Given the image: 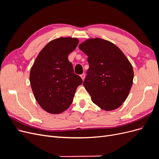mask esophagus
<instances>
[{"label": "esophagus", "mask_w": 159, "mask_h": 159, "mask_svg": "<svg viewBox=\"0 0 159 159\" xmlns=\"http://www.w3.org/2000/svg\"><path fill=\"white\" fill-rule=\"evenodd\" d=\"M80 76H81V79H82V80H84V78H85V74H81Z\"/></svg>", "instance_id": "34e87169"}]
</instances>
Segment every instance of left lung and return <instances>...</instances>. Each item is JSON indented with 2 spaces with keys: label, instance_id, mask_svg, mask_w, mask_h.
Wrapping results in <instances>:
<instances>
[{
  "label": "left lung",
  "instance_id": "1",
  "mask_svg": "<svg viewBox=\"0 0 159 159\" xmlns=\"http://www.w3.org/2000/svg\"><path fill=\"white\" fill-rule=\"evenodd\" d=\"M79 48L88 56L89 68L83 85L91 101L105 111L117 109L132 87L131 64L116 45L102 38H90Z\"/></svg>",
  "mask_w": 159,
  "mask_h": 159
}]
</instances>
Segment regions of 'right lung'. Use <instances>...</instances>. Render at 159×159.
Returning a JSON list of instances; mask_svg holds the SVG:
<instances>
[{
  "label": "right lung",
  "instance_id": "obj_1",
  "mask_svg": "<svg viewBox=\"0 0 159 159\" xmlns=\"http://www.w3.org/2000/svg\"><path fill=\"white\" fill-rule=\"evenodd\" d=\"M78 38L61 37L44 47L30 73L34 95L46 112L60 114L73 102L77 88L82 79L74 74L68 55L78 46Z\"/></svg>",
  "mask_w": 159,
  "mask_h": 159
}]
</instances>
